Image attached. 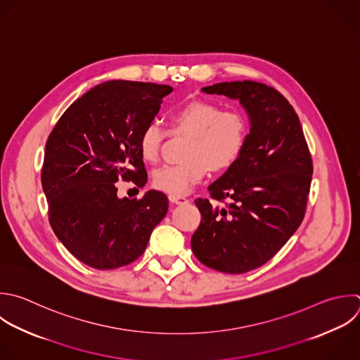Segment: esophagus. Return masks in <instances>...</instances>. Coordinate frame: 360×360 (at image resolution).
Returning <instances> with one entry per match:
<instances>
[{
    "label": "esophagus",
    "instance_id": "obj_1",
    "mask_svg": "<svg viewBox=\"0 0 360 360\" xmlns=\"http://www.w3.org/2000/svg\"><path fill=\"white\" fill-rule=\"evenodd\" d=\"M169 200L177 205H183V204H187L190 200L184 195H169Z\"/></svg>",
    "mask_w": 360,
    "mask_h": 360
}]
</instances>
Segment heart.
I'll use <instances>...</instances> for the list:
<instances>
[{"label":"heart","instance_id":"obj_1","mask_svg":"<svg viewBox=\"0 0 360 360\" xmlns=\"http://www.w3.org/2000/svg\"><path fill=\"white\" fill-rule=\"evenodd\" d=\"M172 132L188 134L186 162L155 170L153 186L170 195L193 190L208 173L229 170L240 158L246 142V121L238 111H222L214 103L190 100L172 115ZM167 132L158 121H149L138 138V149L148 163H156Z\"/></svg>","mask_w":360,"mask_h":360}]
</instances>
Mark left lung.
<instances>
[{
	"mask_svg": "<svg viewBox=\"0 0 360 360\" xmlns=\"http://www.w3.org/2000/svg\"><path fill=\"white\" fill-rule=\"evenodd\" d=\"M239 100L250 132L239 160L197 198L201 222L191 236L195 257L214 270L240 274L269 262L302 222L312 159L290 103L273 87L243 80L202 89Z\"/></svg>",
	"mask_w": 360,
	"mask_h": 360,
	"instance_id": "left-lung-1",
	"label": "left lung"
}]
</instances>
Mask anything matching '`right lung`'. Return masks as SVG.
<instances>
[{
	"mask_svg": "<svg viewBox=\"0 0 360 360\" xmlns=\"http://www.w3.org/2000/svg\"><path fill=\"white\" fill-rule=\"evenodd\" d=\"M172 91L142 82L98 84L63 112L48 138L41 180L49 222L66 249L90 267L110 270L135 262L167 212L163 193L120 198L115 183L145 186L138 138Z\"/></svg>",
	"mask_w": 360,
	"mask_h": 360,
	"instance_id": "add662e5",
	"label": "right lung"
}]
</instances>
